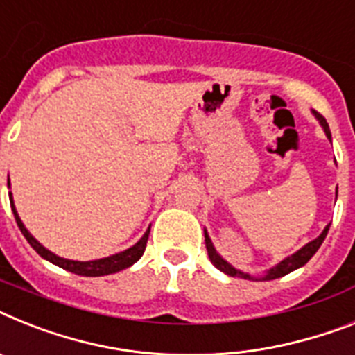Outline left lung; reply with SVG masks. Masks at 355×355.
Instances as JSON below:
<instances>
[{
	"mask_svg": "<svg viewBox=\"0 0 355 355\" xmlns=\"http://www.w3.org/2000/svg\"><path fill=\"white\" fill-rule=\"evenodd\" d=\"M312 113H314L315 119L320 121L321 128H323V130H324V135L329 137V139H332V135H330V130H329V124H327V121H324L323 115H320V113H318V112H312ZM329 227H330V225H327V227L323 229V233H321L320 236L315 238V240L309 242L305 247H302L300 251L294 252L293 256H287V258L279 261V263L276 265V267H272V269L267 270V274H265V276H261L260 282H267V279L282 278V276H285V274L293 272V270H296V269H300V267H303V265H305L306 261L311 260L312 256L315 254V251H318V249H320V247H321V243H323L324 236H327V233H329ZM204 236H205V247H207V254H209V260H211V263H213L214 267H216V269L222 270V272H225V274H229V276H234V278H236V276H238V278H243V279H258V278H254V276H251V274L242 272V270L234 269L233 265L227 263V261L223 260L222 256H220L218 252H216V249H214V245H213V242H211V238H209V234H207V231H204Z\"/></svg>",
	"mask_w": 355,
	"mask_h": 355,
	"instance_id": "left-lung-1",
	"label": "left lung"
}]
</instances>
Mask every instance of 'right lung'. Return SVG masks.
I'll return each instance as SVG.
<instances>
[{
	"label": "right lung",
	"mask_w": 355,
	"mask_h": 355,
	"mask_svg": "<svg viewBox=\"0 0 355 355\" xmlns=\"http://www.w3.org/2000/svg\"><path fill=\"white\" fill-rule=\"evenodd\" d=\"M8 186H10V180H8ZM10 205H12V213L16 216V222H17V227L21 229V233L23 236L26 238V242L31 243L32 249H34L41 258L44 260L52 261L53 265H58L61 269H67L73 274H79V276H106V274H113V272H119L122 269H128L130 265H133L135 261L141 260V256L144 254L146 251V243H148V236H150V229L146 231L144 236L139 240L133 247L126 249V251L117 252V254L108 256V258H101V260H92V261H76V260H67V258H61V256L53 254L50 252L46 247L41 245L31 233H28V229L23 225L21 222L19 214H17L16 207H14V202H12V193L10 195Z\"/></svg>",
	"instance_id": "add662e5"
}]
</instances>
